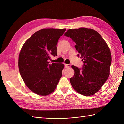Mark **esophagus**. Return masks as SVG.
<instances>
[{
  "instance_id": "1",
  "label": "esophagus",
  "mask_w": 124,
  "mask_h": 124,
  "mask_svg": "<svg viewBox=\"0 0 124 124\" xmlns=\"http://www.w3.org/2000/svg\"><path fill=\"white\" fill-rule=\"evenodd\" d=\"M70 67V64H65V67L66 68H68Z\"/></svg>"
}]
</instances>
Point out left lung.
<instances>
[{"instance_id": "8db88e82", "label": "left lung", "mask_w": 124, "mask_h": 124, "mask_svg": "<svg viewBox=\"0 0 124 124\" xmlns=\"http://www.w3.org/2000/svg\"><path fill=\"white\" fill-rule=\"evenodd\" d=\"M65 36L76 43L78 56L84 63L82 69L71 66L74 71V76L70 78L71 85L81 95L95 94L110 75L112 57L109 47L99 33L93 29H69Z\"/></svg>"}]
</instances>
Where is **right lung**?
<instances>
[{"mask_svg": "<svg viewBox=\"0 0 124 124\" xmlns=\"http://www.w3.org/2000/svg\"><path fill=\"white\" fill-rule=\"evenodd\" d=\"M66 29H40L27 40L18 57V68L27 87L40 96L53 93L62 76V63L50 64L51 56H57V44Z\"/></svg>", "mask_w": 124, "mask_h": 124, "instance_id": "obj_1", "label": "right lung"}]
</instances>
